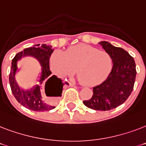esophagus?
Here are the masks:
<instances>
[{
    "label": "esophagus",
    "mask_w": 146,
    "mask_h": 146,
    "mask_svg": "<svg viewBox=\"0 0 146 146\" xmlns=\"http://www.w3.org/2000/svg\"><path fill=\"white\" fill-rule=\"evenodd\" d=\"M70 85H71V86H75V83H73H73H70Z\"/></svg>",
    "instance_id": "esophagus-1"
}]
</instances>
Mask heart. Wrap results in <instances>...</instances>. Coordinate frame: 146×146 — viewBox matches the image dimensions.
<instances>
[{
    "instance_id": "obj_1",
    "label": "heart",
    "mask_w": 146,
    "mask_h": 146,
    "mask_svg": "<svg viewBox=\"0 0 146 146\" xmlns=\"http://www.w3.org/2000/svg\"><path fill=\"white\" fill-rule=\"evenodd\" d=\"M50 70L64 77L73 75L77 70L80 80L86 85H94L108 76L112 59L105 51L89 45H77L65 52L55 51L50 58Z\"/></svg>"
}]
</instances>
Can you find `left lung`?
I'll return each instance as SVG.
<instances>
[{
  "mask_svg": "<svg viewBox=\"0 0 146 146\" xmlns=\"http://www.w3.org/2000/svg\"><path fill=\"white\" fill-rule=\"evenodd\" d=\"M98 44L111 56L113 66L106 80L93 87L92 97L83 104L96 111H109L120 106L130 96L136 80V64L124 49L105 41Z\"/></svg>",
  "mask_w": 146,
  "mask_h": 146,
  "instance_id": "1",
  "label": "left lung"
}]
</instances>
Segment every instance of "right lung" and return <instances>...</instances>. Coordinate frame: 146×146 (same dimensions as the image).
Returning a JSON list of instances; mask_svg holds the SVG:
<instances>
[{
    "label": "right lung",
    "mask_w": 146,
    "mask_h": 146,
    "mask_svg": "<svg viewBox=\"0 0 146 146\" xmlns=\"http://www.w3.org/2000/svg\"><path fill=\"white\" fill-rule=\"evenodd\" d=\"M24 49L21 52L17 53L12 60L10 68V85L14 97L19 104L26 108L34 111H48L55 108L54 105L44 102L42 93V86L44 88L46 96L54 97L55 100L61 96L64 83L62 80L56 76H51L49 66L50 54L54 51L51 45L42 44H36ZM26 56H32L38 60L41 66V71L37 78L38 83L29 89H25L19 86L16 81V74L20 70L18 66V61ZM49 94L47 95V93Z\"/></svg>",
    "instance_id": "add662e5"
}]
</instances>
